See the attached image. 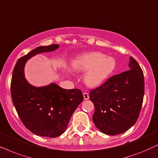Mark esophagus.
Wrapping results in <instances>:
<instances>
[{"mask_svg": "<svg viewBox=\"0 0 158 158\" xmlns=\"http://www.w3.org/2000/svg\"><path fill=\"white\" fill-rule=\"evenodd\" d=\"M83 96H84V99H85V100H88V99L89 98V94H88L87 92H84Z\"/></svg>", "mask_w": 158, "mask_h": 158, "instance_id": "1", "label": "esophagus"}]
</instances>
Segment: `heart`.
<instances>
[{"label":"heart","mask_w":158,"mask_h":158,"mask_svg":"<svg viewBox=\"0 0 158 158\" xmlns=\"http://www.w3.org/2000/svg\"><path fill=\"white\" fill-rule=\"evenodd\" d=\"M116 62L110 56L101 52H90L77 56L71 63V67L77 72H86L84 80L91 87H98L104 83L114 71Z\"/></svg>","instance_id":"1"}]
</instances>
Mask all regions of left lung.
<instances>
[{
  "label": "left lung",
  "instance_id": "obj_1",
  "mask_svg": "<svg viewBox=\"0 0 158 158\" xmlns=\"http://www.w3.org/2000/svg\"><path fill=\"white\" fill-rule=\"evenodd\" d=\"M129 66V71L113 76L89 90L90 100L94 106V125L108 135L122 134L130 129L137 121L142 108L143 71L133 57L130 58Z\"/></svg>",
  "mask_w": 158,
  "mask_h": 158
}]
</instances>
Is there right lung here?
I'll list each match as a JSON object with an SVG mask.
<instances>
[{"label":"right lung","mask_w":158,"mask_h":158,"mask_svg":"<svg viewBox=\"0 0 158 158\" xmlns=\"http://www.w3.org/2000/svg\"><path fill=\"white\" fill-rule=\"evenodd\" d=\"M57 44L40 46L17 60L12 73L10 92L13 103L23 124L36 135L54 138L66 131L71 115L84 97L80 89H63L56 84L35 87L24 75L27 60L37 53L50 52Z\"/></svg>","instance_id":"right-lung-1"}]
</instances>
